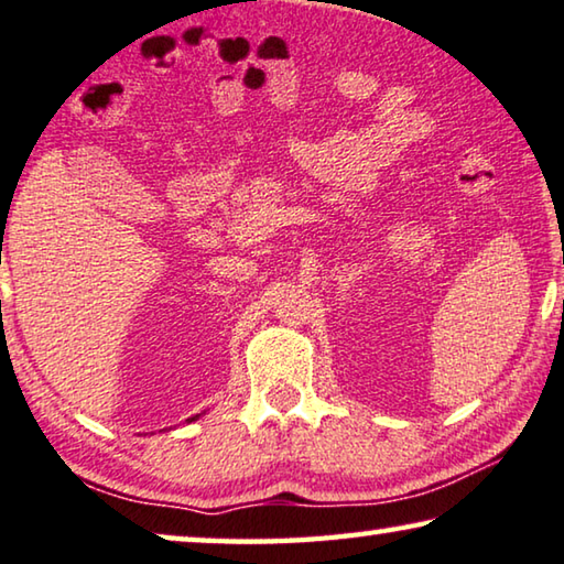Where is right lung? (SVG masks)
Wrapping results in <instances>:
<instances>
[{"mask_svg":"<svg viewBox=\"0 0 564 564\" xmlns=\"http://www.w3.org/2000/svg\"><path fill=\"white\" fill-rule=\"evenodd\" d=\"M194 419H196V415H194ZM194 419H192V421H194Z\"/></svg>","mask_w":564,"mask_h":564,"instance_id":"right-lung-1","label":"right lung"}]
</instances>
